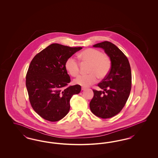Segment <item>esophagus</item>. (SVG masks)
Wrapping results in <instances>:
<instances>
[{
    "label": "esophagus",
    "instance_id": "34e87169",
    "mask_svg": "<svg viewBox=\"0 0 158 158\" xmlns=\"http://www.w3.org/2000/svg\"><path fill=\"white\" fill-rule=\"evenodd\" d=\"M86 88H85V87H82V90H85Z\"/></svg>",
    "mask_w": 158,
    "mask_h": 158
}]
</instances>
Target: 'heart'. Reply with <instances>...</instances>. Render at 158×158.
Instances as JSON below:
<instances>
[{
	"instance_id": "1",
	"label": "heart",
	"mask_w": 158,
	"mask_h": 158,
	"mask_svg": "<svg viewBox=\"0 0 158 158\" xmlns=\"http://www.w3.org/2000/svg\"><path fill=\"white\" fill-rule=\"evenodd\" d=\"M78 58L83 63H89L88 75L77 77L74 83L85 87L89 86L100 80L104 79L108 75L112 66L110 56L103 54L100 50L89 48L84 50L78 55ZM65 69L73 77L77 75L80 71L79 63L73 57H69L65 63Z\"/></svg>"
}]
</instances>
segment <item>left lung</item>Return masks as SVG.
Returning <instances> with one entry per match:
<instances>
[{
  "mask_svg": "<svg viewBox=\"0 0 158 158\" xmlns=\"http://www.w3.org/2000/svg\"><path fill=\"white\" fill-rule=\"evenodd\" d=\"M105 50L112 66L108 74L98 86L104 91L93 89L89 107L92 113L101 118H109L120 112L126 105L131 88V68L126 56L111 42L94 45Z\"/></svg>",
  "mask_w": 158,
  "mask_h": 158,
  "instance_id": "8db88e82",
  "label": "left lung"
}]
</instances>
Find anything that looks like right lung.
<instances>
[{"mask_svg": "<svg viewBox=\"0 0 158 158\" xmlns=\"http://www.w3.org/2000/svg\"><path fill=\"white\" fill-rule=\"evenodd\" d=\"M82 48L52 44L31 61L26 75L29 100L34 110L46 120L55 122L64 117L70 110V99L81 90L79 85L66 87L70 77L65 63Z\"/></svg>", "mask_w": 158, "mask_h": 158, "instance_id": "1", "label": "right lung"}]
</instances>
